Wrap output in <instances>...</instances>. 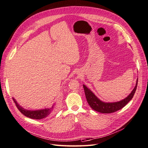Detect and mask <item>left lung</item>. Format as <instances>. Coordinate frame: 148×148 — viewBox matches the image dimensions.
I'll return each instance as SVG.
<instances>
[{
	"label": "left lung",
	"instance_id": "obj_1",
	"mask_svg": "<svg viewBox=\"0 0 148 148\" xmlns=\"http://www.w3.org/2000/svg\"><path fill=\"white\" fill-rule=\"evenodd\" d=\"M138 84V79L136 82V85L130 93L124 99L118 102H106L101 101L86 86L83 85L86 99L89 106L95 111L102 113H110L116 112L123 108L127 103L132 99L135 94Z\"/></svg>",
	"mask_w": 148,
	"mask_h": 148
}]
</instances>
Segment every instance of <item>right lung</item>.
<instances>
[{
	"label": "right lung",
	"mask_w": 148,
	"mask_h": 148,
	"mask_svg": "<svg viewBox=\"0 0 148 148\" xmlns=\"http://www.w3.org/2000/svg\"><path fill=\"white\" fill-rule=\"evenodd\" d=\"M13 99L15 103L16 107H17L21 113H23L24 116L27 117L35 119H41L47 117L49 114L52 112L54 106L56 105V103H54L51 108H46L44 109H41V110H27V109L22 107L17 102V101H16L14 97H13Z\"/></svg>",
	"instance_id": "add662e5"
}]
</instances>
